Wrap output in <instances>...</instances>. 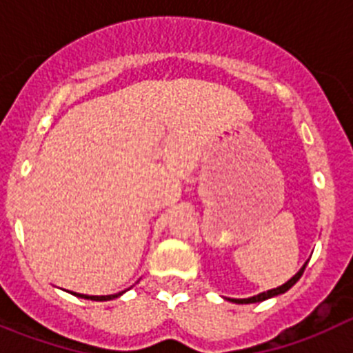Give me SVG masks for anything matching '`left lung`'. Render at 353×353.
I'll return each instance as SVG.
<instances>
[{"mask_svg": "<svg viewBox=\"0 0 353 353\" xmlns=\"http://www.w3.org/2000/svg\"><path fill=\"white\" fill-rule=\"evenodd\" d=\"M305 265H307V263H304V267H302V269L299 270V272L295 274V276H293L292 279H290L288 283H285V285H283V286H279V288L269 290V292H263V293H260V295H254V297H251V299H232V302H236V304H252V302H261V301H267V299H270V297H276V295H281V293L288 292V290L292 288V286L295 285V283H297L299 279H301L302 272H304V269H305Z\"/></svg>", "mask_w": 353, "mask_h": 353, "instance_id": "left-lung-1", "label": "left lung"}]
</instances>
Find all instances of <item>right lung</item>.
I'll list each match as a JSON object with an SVG mask.
<instances>
[{
    "label": "right lung",
    "mask_w": 353,
    "mask_h": 353,
    "mask_svg": "<svg viewBox=\"0 0 353 353\" xmlns=\"http://www.w3.org/2000/svg\"><path fill=\"white\" fill-rule=\"evenodd\" d=\"M121 293L123 292L117 293V295H101V297H99V295H81V293H74V295H77V297H81V299H90V301H111V299L120 297Z\"/></svg>",
    "instance_id": "right-lung-1"
}]
</instances>
